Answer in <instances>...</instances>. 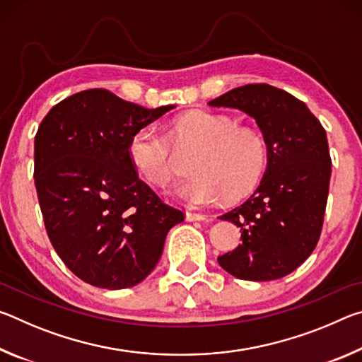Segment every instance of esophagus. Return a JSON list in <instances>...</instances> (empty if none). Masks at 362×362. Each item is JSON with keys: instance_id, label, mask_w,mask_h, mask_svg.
<instances>
[{"instance_id": "obj_1", "label": "esophagus", "mask_w": 362, "mask_h": 362, "mask_svg": "<svg viewBox=\"0 0 362 362\" xmlns=\"http://www.w3.org/2000/svg\"><path fill=\"white\" fill-rule=\"evenodd\" d=\"M207 217L204 214H196V212H187V220L188 222H203Z\"/></svg>"}]
</instances>
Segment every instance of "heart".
<instances>
[{"mask_svg": "<svg viewBox=\"0 0 362 362\" xmlns=\"http://www.w3.org/2000/svg\"><path fill=\"white\" fill-rule=\"evenodd\" d=\"M173 137L177 145L201 146L189 168L194 175L175 188V194L189 206H212L225 196L241 198L257 187L267 169L265 139L252 127L238 126L231 116L189 112L174 121ZM127 155L137 174L151 187L166 188L173 180V148L155 126L134 134Z\"/></svg>", "mask_w": 362, "mask_h": 362, "instance_id": "heart-1", "label": "heart"}]
</instances>
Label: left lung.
Instances as JSON below:
<instances>
[{"instance_id":"1","label":"left lung","mask_w":362,"mask_h":362,"mask_svg":"<svg viewBox=\"0 0 362 362\" xmlns=\"http://www.w3.org/2000/svg\"><path fill=\"white\" fill-rule=\"evenodd\" d=\"M254 118L267 142L260 185L222 220L241 228L243 243L218 257L238 279L273 281L298 268L320 241L330 155L321 122L302 100L269 84H247L209 102Z\"/></svg>"}]
</instances>
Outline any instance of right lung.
Here are the masks:
<instances>
[{
	"label": "right lung",
	"mask_w": 362,
	"mask_h": 362,
	"mask_svg": "<svg viewBox=\"0 0 362 362\" xmlns=\"http://www.w3.org/2000/svg\"><path fill=\"white\" fill-rule=\"evenodd\" d=\"M175 105L144 108L105 89L66 97L35 136V187L54 249L90 286L126 289L148 276L183 212L139 179L127 146Z\"/></svg>",
	"instance_id": "right-lung-1"
}]
</instances>
